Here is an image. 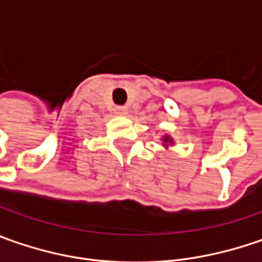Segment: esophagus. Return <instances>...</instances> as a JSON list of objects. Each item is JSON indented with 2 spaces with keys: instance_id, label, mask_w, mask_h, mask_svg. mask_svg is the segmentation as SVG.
<instances>
[{
  "instance_id": "obj_1",
  "label": "esophagus",
  "mask_w": 262,
  "mask_h": 262,
  "mask_svg": "<svg viewBox=\"0 0 262 262\" xmlns=\"http://www.w3.org/2000/svg\"><path fill=\"white\" fill-rule=\"evenodd\" d=\"M114 111H115L116 115H119V116H125L126 114H128V109L124 107V106H116Z\"/></svg>"
}]
</instances>
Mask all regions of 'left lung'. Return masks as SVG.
Segmentation results:
<instances>
[{
  "mask_svg": "<svg viewBox=\"0 0 262 262\" xmlns=\"http://www.w3.org/2000/svg\"><path fill=\"white\" fill-rule=\"evenodd\" d=\"M162 140H163V143H165V144H163L165 147H167L169 144H173V140H172V138H170L169 136H165L163 138H162Z\"/></svg>",
  "mask_w": 262,
  "mask_h": 262,
  "instance_id": "left-lung-1",
  "label": "left lung"
}]
</instances>
